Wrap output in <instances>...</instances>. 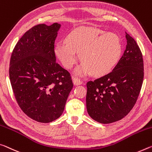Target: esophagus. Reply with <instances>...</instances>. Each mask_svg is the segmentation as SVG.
Wrapping results in <instances>:
<instances>
[{
    "label": "esophagus",
    "mask_w": 152,
    "mask_h": 152,
    "mask_svg": "<svg viewBox=\"0 0 152 152\" xmlns=\"http://www.w3.org/2000/svg\"><path fill=\"white\" fill-rule=\"evenodd\" d=\"M72 80H73V83H74V85H81V84H82V81L78 78H76V77H74L73 79H72Z\"/></svg>",
    "instance_id": "obj_1"
}]
</instances>
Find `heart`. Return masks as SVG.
Returning a JSON list of instances; mask_svg holds the SVG:
<instances>
[{
	"label": "heart",
	"mask_w": 152,
	"mask_h": 152,
	"mask_svg": "<svg viewBox=\"0 0 152 152\" xmlns=\"http://www.w3.org/2000/svg\"><path fill=\"white\" fill-rule=\"evenodd\" d=\"M55 54L67 69H71L78 61V55L83 63L77 69L79 74L91 72L94 76L109 73L118 63L122 52L121 38L114 32H105L97 28L79 27L67 35L65 42L55 49Z\"/></svg>",
	"instance_id": "heart-1"
}]
</instances>
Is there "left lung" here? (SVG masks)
Masks as SVG:
<instances>
[{
	"instance_id": "left-lung-1",
	"label": "left lung",
	"mask_w": 152,
	"mask_h": 152,
	"mask_svg": "<svg viewBox=\"0 0 152 152\" xmlns=\"http://www.w3.org/2000/svg\"><path fill=\"white\" fill-rule=\"evenodd\" d=\"M124 54L112 72L86 83L88 115L99 123L118 121L131 112L143 80V55L134 38L126 32Z\"/></svg>"
}]
</instances>
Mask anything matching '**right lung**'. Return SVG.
Here are the masks:
<instances>
[{
  "mask_svg": "<svg viewBox=\"0 0 152 152\" xmlns=\"http://www.w3.org/2000/svg\"><path fill=\"white\" fill-rule=\"evenodd\" d=\"M61 25L38 24L28 30L12 52L9 78L19 106L30 118L49 123L63 113L73 83L56 62L55 40Z\"/></svg>",
  "mask_w": 152,
  "mask_h": 152,
  "instance_id": "1",
  "label": "right lung"
}]
</instances>
